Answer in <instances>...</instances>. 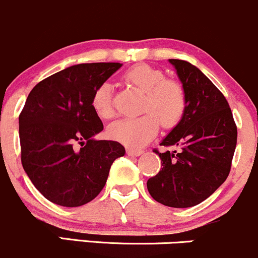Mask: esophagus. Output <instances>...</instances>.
Listing matches in <instances>:
<instances>
[{
  "label": "esophagus",
  "instance_id": "1",
  "mask_svg": "<svg viewBox=\"0 0 258 258\" xmlns=\"http://www.w3.org/2000/svg\"><path fill=\"white\" fill-rule=\"evenodd\" d=\"M126 153L129 156H141L144 153L143 150H133V149H128L126 150Z\"/></svg>",
  "mask_w": 258,
  "mask_h": 258
}]
</instances>
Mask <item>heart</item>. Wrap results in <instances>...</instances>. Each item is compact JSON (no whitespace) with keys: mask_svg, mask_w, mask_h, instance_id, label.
<instances>
[{"mask_svg":"<svg viewBox=\"0 0 258 258\" xmlns=\"http://www.w3.org/2000/svg\"><path fill=\"white\" fill-rule=\"evenodd\" d=\"M123 79L145 92L141 105L143 115L120 119L107 129L108 137L133 149L146 145L157 134L160 121L164 128H173L183 118L186 108V96L183 86L172 79H166L161 69L149 64H138L126 71ZM94 112L101 119L114 115L112 85L101 84L91 100Z\"/></svg>","mask_w":258,"mask_h":258,"instance_id":"heart-1","label":"heart"}]
</instances>
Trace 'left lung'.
Returning a JSON list of instances; mask_svg holds the SVG:
<instances>
[{"label": "left lung", "instance_id": "8db88e82", "mask_svg": "<svg viewBox=\"0 0 258 258\" xmlns=\"http://www.w3.org/2000/svg\"><path fill=\"white\" fill-rule=\"evenodd\" d=\"M169 63L183 84L186 108L161 145L180 151L153 150L163 167L147 180V190L164 206L186 208L210 198L228 178L238 130L224 95L198 67L181 59Z\"/></svg>", "mask_w": 258, "mask_h": 258}]
</instances>
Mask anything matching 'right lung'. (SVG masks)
<instances>
[{"label":"right lung","mask_w":258,"mask_h":258,"mask_svg":"<svg viewBox=\"0 0 258 258\" xmlns=\"http://www.w3.org/2000/svg\"><path fill=\"white\" fill-rule=\"evenodd\" d=\"M120 63L68 67L36 84L19 115L22 164L34 186L48 201L78 207L105 186L123 145L95 140L103 130L91 106L94 91ZM79 143L82 148L75 149Z\"/></svg>","instance_id":"add662e5"}]
</instances>
